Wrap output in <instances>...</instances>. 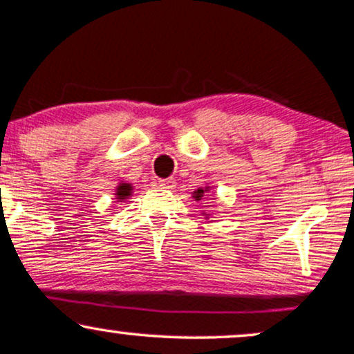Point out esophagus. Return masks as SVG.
I'll return each mask as SVG.
<instances>
[{
  "label": "esophagus",
  "instance_id": "esophagus-1",
  "mask_svg": "<svg viewBox=\"0 0 354 354\" xmlns=\"http://www.w3.org/2000/svg\"><path fill=\"white\" fill-rule=\"evenodd\" d=\"M160 186H161V188H165V189H173L174 186H176V181H174L173 178H168V180H161Z\"/></svg>",
  "mask_w": 354,
  "mask_h": 354
}]
</instances>
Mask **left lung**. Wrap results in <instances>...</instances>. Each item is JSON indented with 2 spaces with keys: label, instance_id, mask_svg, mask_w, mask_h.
<instances>
[{
  "label": "left lung",
  "instance_id": "8db88e82",
  "mask_svg": "<svg viewBox=\"0 0 354 354\" xmlns=\"http://www.w3.org/2000/svg\"><path fill=\"white\" fill-rule=\"evenodd\" d=\"M209 189H211V186H205V188L194 189V191H193V198H194V200H196V201H201L203 196H206V194L209 193ZM203 214H205V216L208 218V214H206L205 211H203Z\"/></svg>",
  "mask_w": 354,
  "mask_h": 354
}]
</instances>
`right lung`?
Segmentation results:
<instances>
[{"label": "right lung", "mask_w": 354, "mask_h": 354, "mask_svg": "<svg viewBox=\"0 0 354 354\" xmlns=\"http://www.w3.org/2000/svg\"><path fill=\"white\" fill-rule=\"evenodd\" d=\"M115 194H116L118 201H126L133 194V185L131 183H120Z\"/></svg>", "instance_id": "right-lung-1"}]
</instances>
